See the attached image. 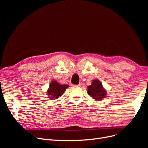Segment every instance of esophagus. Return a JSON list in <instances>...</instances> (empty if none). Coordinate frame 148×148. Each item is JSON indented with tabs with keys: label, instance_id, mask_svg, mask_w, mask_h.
Instances as JSON below:
<instances>
[{
	"label": "esophagus",
	"instance_id": "34e87169",
	"mask_svg": "<svg viewBox=\"0 0 148 148\" xmlns=\"http://www.w3.org/2000/svg\"><path fill=\"white\" fill-rule=\"evenodd\" d=\"M82 86V84H72V86L73 87H80Z\"/></svg>",
	"mask_w": 148,
	"mask_h": 148
}]
</instances>
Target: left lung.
<instances>
[{
	"label": "left lung",
	"mask_w": 148,
	"mask_h": 148,
	"mask_svg": "<svg viewBox=\"0 0 148 148\" xmlns=\"http://www.w3.org/2000/svg\"><path fill=\"white\" fill-rule=\"evenodd\" d=\"M88 94L96 101L102 100L107 95L106 89L98 79H94L92 84L88 86Z\"/></svg>",
	"instance_id": "obj_1"
}]
</instances>
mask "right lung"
<instances>
[{
	"label": "right lung",
	"instance_id": "obj_1",
	"mask_svg": "<svg viewBox=\"0 0 148 148\" xmlns=\"http://www.w3.org/2000/svg\"><path fill=\"white\" fill-rule=\"evenodd\" d=\"M69 87L67 84H61L56 81H52L47 89V96L51 99H57L63 95L66 89Z\"/></svg>",
	"mask_w": 148,
	"mask_h": 148
}]
</instances>
